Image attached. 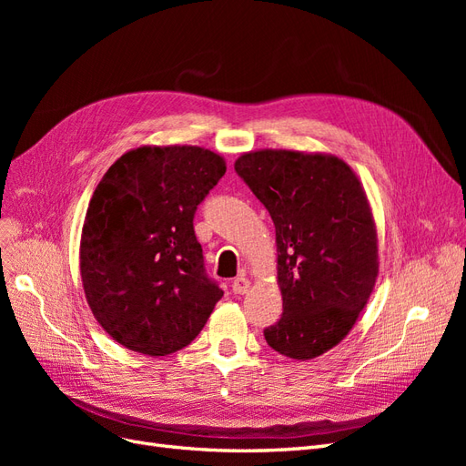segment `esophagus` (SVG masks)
I'll return each mask as SVG.
<instances>
[{
    "label": "esophagus",
    "instance_id": "obj_1",
    "mask_svg": "<svg viewBox=\"0 0 466 466\" xmlns=\"http://www.w3.org/2000/svg\"><path fill=\"white\" fill-rule=\"evenodd\" d=\"M231 288H233V293H237V295H245V293L250 289V279H248L247 276H238V278H235V279H233Z\"/></svg>",
    "mask_w": 466,
    "mask_h": 466
}]
</instances>
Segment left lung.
<instances>
[{
  "instance_id": "obj_1",
  "label": "left lung",
  "mask_w": 466,
  "mask_h": 466,
  "mask_svg": "<svg viewBox=\"0 0 466 466\" xmlns=\"http://www.w3.org/2000/svg\"><path fill=\"white\" fill-rule=\"evenodd\" d=\"M235 171L270 211L284 313L264 330L270 348L313 360L340 344L379 274L377 228L358 175L330 153L258 149Z\"/></svg>"
}]
</instances>
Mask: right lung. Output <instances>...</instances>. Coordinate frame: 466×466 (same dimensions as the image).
I'll use <instances>...</instances> for the list:
<instances>
[{"label":"right lung","instance_id":"add662e5","mask_svg":"<svg viewBox=\"0 0 466 466\" xmlns=\"http://www.w3.org/2000/svg\"><path fill=\"white\" fill-rule=\"evenodd\" d=\"M225 168L221 155L198 146H142L96 185L81 231V281L96 322L124 348L173 354L221 299L192 221Z\"/></svg>","mask_w":466,"mask_h":466}]
</instances>
